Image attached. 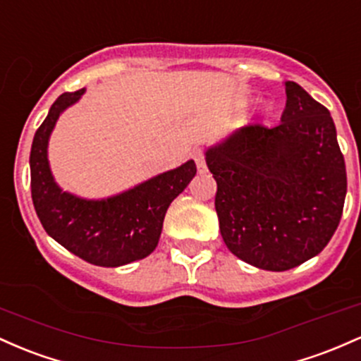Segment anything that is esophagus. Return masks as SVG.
<instances>
[{
  "mask_svg": "<svg viewBox=\"0 0 361 361\" xmlns=\"http://www.w3.org/2000/svg\"><path fill=\"white\" fill-rule=\"evenodd\" d=\"M192 159H194V161H196L197 172L204 173L206 172V161H204V153H202V149H194Z\"/></svg>",
  "mask_w": 361,
  "mask_h": 361,
  "instance_id": "esophagus-1",
  "label": "esophagus"
}]
</instances>
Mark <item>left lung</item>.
<instances>
[{"mask_svg":"<svg viewBox=\"0 0 361 361\" xmlns=\"http://www.w3.org/2000/svg\"><path fill=\"white\" fill-rule=\"evenodd\" d=\"M274 128L254 123L206 149L228 250L266 271L300 266L331 240L343 214L346 167L329 111L286 82Z\"/></svg>","mask_w":361,"mask_h":361,"instance_id":"left-lung-1","label":"left lung"}]
</instances>
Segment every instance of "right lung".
Masks as SVG:
<instances>
[{"label": "right lung", "mask_w": 361, "mask_h": 361, "mask_svg": "<svg viewBox=\"0 0 361 361\" xmlns=\"http://www.w3.org/2000/svg\"><path fill=\"white\" fill-rule=\"evenodd\" d=\"M83 93L85 88L59 95L35 131L30 149L32 201L44 230L58 244L90 264L117 268L155 250L170 202L196 176V164L185 161L107 200L64 192L51 173L47 145L61 112Z\"/></svg>", "instance_id": "add662e5"}]
</instances>
